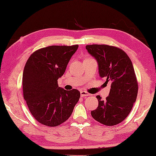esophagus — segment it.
Instances as JSON below:
<instances>
[{"label":"esophagus","instance_id":"esophagus-1","mask_svg":"<svg viewBox=\"0 0 156 156\" xmlns=\"http://www.w3.org/2000/svg\"><path fill=\"white\" fill-rule=\"evenodd\" d=\"M80 94L82 97H87V96H90V94H89L88 92H87V91H81Z\"/></svg>","mask_w":156,"mask_h":156}]
</instances>
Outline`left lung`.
<instances>
[{"label": "left lung", "mask_w": 156, "mask_h": 156, "mask_svg": "<svg viewBox=\"0 0 156 156\" xmlns=\"http://www.w3.org/2000/svg\"><path fill=\"white\" fill-rule=\"evenodd\" d=\"M86 49L97 62L100 77L111 83L105 100L97 96L99 105L91 111V116L102 124H118L131 112L137 97L138 82L133 64L126 53L116 47L90 44Z\"/></svg>", "instance_id": "1"}]
</instances>
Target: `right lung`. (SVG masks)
I'll list each match as a JSON object with an SVG mask.
<instances>
[{"label": "right lung", "instance_id": "right-lung-1", "mask_svg": "<svg viewBox=\"0 0 156 156\" xmlns=\"http://www.w3.org/2000/svg\"><path fill=\"white\" fill-rule=\"evenodd\" d=\"M78 48L75 44L41 48L33 52L25 64L23 97L31 114L42 124L54 127L64 123L80 99L77 89L65 90L57 83Z\"/></svg>", "mask_w": 156, "mask_h": 156}]
</instances>
